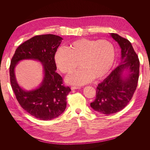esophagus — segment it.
<instances>
[{
  "label": "esophagus",
  "mask_w": 150,
  "mask_h": 150,
  "mask_svg": "<svg viewBox=\"0 0 150 150\" xmlns=\"http://www.w3.org/2000/svg\"><path fill=\"white\" fill-rule=\"evenodd\" d=\"M71 89L72 90H74V89H81V87L79 86H71Z\"/></svg>",
  "instance_id": "1"
}]
</instances>
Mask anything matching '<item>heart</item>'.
I'll use <instances>...</instances> for the list:
<instances>
[{"mask_svg": "<svg viewBox=\"0 0 150 150\" xmlns=\"http://www.w3.org/2000/svg\"><path fill=\"white\" fill-rule=\"evenodd\" d=\"M54 59L59 69L66 74L73 72L79 62L80 69L66 80L72 84L83 85L108 73L115 61V49L105 39H81L70 44L67 49L59 48Z\"/></svg>", "mask_w": 150, "mask_h": 150, "instance_id": "obj_1", "label": "heart"}]
</instances>
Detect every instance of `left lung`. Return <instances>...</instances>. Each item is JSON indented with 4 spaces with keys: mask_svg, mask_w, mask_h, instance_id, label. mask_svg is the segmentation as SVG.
Here are the masks:
<instances>
[{
    "mask_svg": "<svg viewBox=\"0 0 150 150\" xmlns=\"http://www.w3.org/2000/svg\"><path fill=\"white\" fill-rule=\"evenodd\" d=\"M111 37L121 48V62L96 88V96L90 106L95 111L109 115L125 108L132 98L139 78V61L128 39L117 34Z\"/></svg>",
    "mask_w": 150,
    "mask_h": 150,
    "instance_id": "left-lung-1",
    "label": "left lung"
}]
</instances>
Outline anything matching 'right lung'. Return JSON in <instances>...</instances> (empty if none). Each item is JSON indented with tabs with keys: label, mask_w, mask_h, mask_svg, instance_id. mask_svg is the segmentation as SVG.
Here are the masks:
<instances>
[{
	"label": "right lung",
	"mask_w": 150,
	"mask_h": 150,
	"mask_svg": "<svg viewBox=\"0 0 150 150\" xmlns=\"http://www.w3.org/2000/svg\"><path fill=\"white\" fill-rule=\"evenodd\" d=\"M63 39L54 34L35 35L17 48L10 66L12 88L21 107L40 120H51L60 116L66 108V97L71 91L62 84V77L56 72L54 56ZM23 60L40 62L43 79L38 88L25 90L18 84L15 74L17 64Z\"/></svg>",
	"instance_id": "obj_1"
}]
</instances>
